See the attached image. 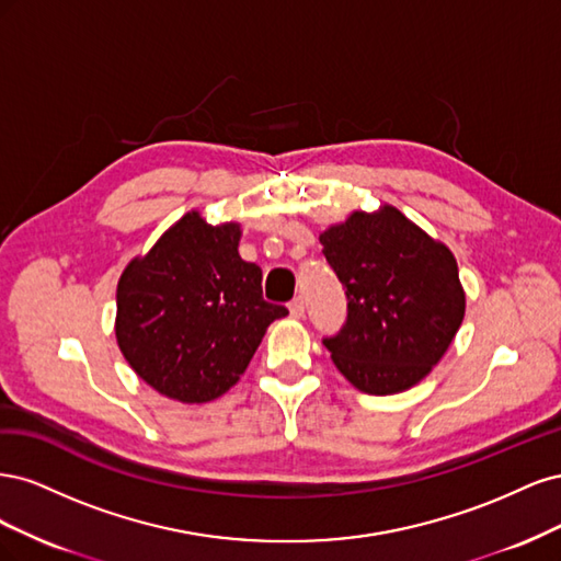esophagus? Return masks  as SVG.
Returning <instances> with one entry per match:
<instances>
[{
  "instance_id": "esophagus-1",
  "label": "esophagus",
  "mask_w": 561,
  "mask_h": 561,
  "mask_svg": "<svg viewBox=\"0 0 561 561\" xmlns=\"http://www.w3.org/2000/svg\"><path fill=\"white\" fill-rule=\"evenodd\" d=\"M287 309H290V313H293L295 318H301L304 311H307V304H304L301 297H295L290 304H287Z\"/></svg>"
}]
</instances>
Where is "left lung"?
<instances>
[{
    "instance_id": "left-lung-1",
    "label": "left lung",
    "mask_w": 561,
    "mask_h": 561,
    "mask_svg": "<svg viewBox=\"0 0 561 561\" xmlns=\"http://www.w3.org/2000/svg\"><path fill=\"white\" fill-rule=\"evenodd\" d=\"M320 243L348 299L344 328L322 339L336 369L369 396L426 379L466 313L451 250L393 206L351 213Z\"/></svg>"
}]
</instances>
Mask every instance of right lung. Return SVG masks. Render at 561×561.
I'll return each instance as SVG.
<instances>
[{"label": "right lung", "instance_id": "1", "mask_svg": "<svg viewBox=\"0 0 561 561\" xmlns=\"http://www.w3.org/2000/svg\"><path fill=\"white\" fill-rule=\"evenodd\" d=\"M241 225L196 210L168 229L116 285V344L142 381L186 404L241 379L266 328L287 316L262 297V268L241 260Z\"/></svg>", "mask_w": 561, "mask_h": 561}]
</instances>
